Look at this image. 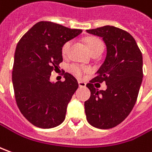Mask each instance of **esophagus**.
I'll list each match as a JSON object with an SVG mask.
<instances>
[{
    "label": "esophagus",
    "instance_id": "1",
    "mask_svg": "<svg viewBox=\"0 0 152 152\" xmlns=\"http://www.w3.org/2000/svg\"><path fill=\"white\" fill-rule=\"evenodd\" d=\"M78 85L80 87H86V84L84 82V81H78Z\"/></svg>",
    "mask_w": 152,
    "mask_h": 152
}]
</instances>
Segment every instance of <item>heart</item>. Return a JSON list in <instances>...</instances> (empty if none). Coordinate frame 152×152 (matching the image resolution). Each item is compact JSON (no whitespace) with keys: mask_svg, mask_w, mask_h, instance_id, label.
Segmentation results:
<instances>
[{"mask_svg":"<svg viewBox=\"0 0 152 152\" xmlns=\"http://www.w3.org/2000/svg\"><path fill=\"white\" fill-rule=\"evenodd\" d=\"M86 45H87L88 50L92 55H96V54L101 55L103 51V43H102V40L99 39L98 38H95V37L87 38L86 39ZM70 46H71L70 41L65 43L62 46L61 52H62V55L64 56L67 55L69 49H70ZM69 70L74 76H77V77H81L86 71H88V69L86 66H81L79 64H71L69 67Z\"/></svg>","mask_w":152,"mask_h":152,"instance_id":"heart-1","label":"heart"}]
</instances>
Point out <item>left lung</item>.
I'll return each instance as SVG.
<instances>
[{
  "mask_svg": "<svg viewBox=\"0 0 152 152\" xmlns=\"http://www.w3.org/2000/svg\"><path fill=\"white\" fill-rule=\"evenodd\" d=\"M86 32L101 37L107 47L97 76L86 84L91 92L84 104L86 120L95 128H113L127 118L136 102L143 78L142 54L134 39L123 29L107 25ZM96 81H105L107 89L95 88Z\"/></svg>",
  "mask_w": 152,
  "mask_h": 152,
  "instance_id": "left-lung-1",
  "label": "left lung"
}]
</instances>
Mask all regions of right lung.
Returning a JSON list of instances; mask_svg holds the SVG:
<instances>
[{"mask_svg": "<svg viewBox=\"0 0 152 152\" xmlns=\"http://www.w3.org/2000/svg\"><path fill=\"white\" fill-rule=\"evenodd\" d=\"M82 32L51 22H39L22 37L14 56L12 84L20 112L34 126L50 129L66 118V108L78 88L74 76L51 82V72L63 61V45Z\"/></svg>", "mask_w": 152, "mask_h": 152, "instance_id": "right-lung-1", "label": "right lung"}]
</instances>
